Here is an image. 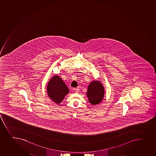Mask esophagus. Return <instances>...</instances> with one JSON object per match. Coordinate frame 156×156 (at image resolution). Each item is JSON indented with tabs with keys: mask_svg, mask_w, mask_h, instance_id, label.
Returning <instances> with one entry per match:
<instances>
[{
	"mask_svg": "<svg viewBox=\"0 0 156 156\" xmlns=\"http://www.w3.org/2000/svg\"><path fill=\"white\" fill-rule=\"evenodd\" d=\"M74 91L76 93H79L80 91V89H79L78 88H76V89H74Z\"/></svg>",
	"mask_w": 156,
	"mask_h": 156,
	"instance_id": "1",
	"label": "esophagus"
}]
</instances>
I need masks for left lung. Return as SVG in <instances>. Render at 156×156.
<instances>
[{"label": "left lung", "mask_w": 156, "mask_h": 156, "mask_svg": "<svg viewBox=\"0 0 156 156\" xmlns=\"http://www.w3.org/2000/svg\"><path fill=\"white\" fill-rule=\"evenodd\" d=\"M105 91V88L99 80H92L88 86L86 93L89 103L92 105L101 103L104 98Z\"/></svg>", "instance_id": "8db88e82"}]
</instances>
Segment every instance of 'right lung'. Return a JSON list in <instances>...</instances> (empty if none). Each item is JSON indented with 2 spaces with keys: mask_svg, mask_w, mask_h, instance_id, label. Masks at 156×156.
I'll return each instance as SVG.
<instances>
[{
  "mask_svg": "<svg viewBox=\"0 0 156 156\" xmlns=\"http://www.w3.org/2000/svg\"><path fill=\"white\" fill-rule=\"evenodd\" d=\"M48 96L54 102L59 105L69 93V89L60 76L55 75L50 79L47 86Z\"/></svg>",
  "mask_w": 156,
  "mask_h": 156,
  "instance_id": "1",
  "label": "right lung"
}]
</instances>
